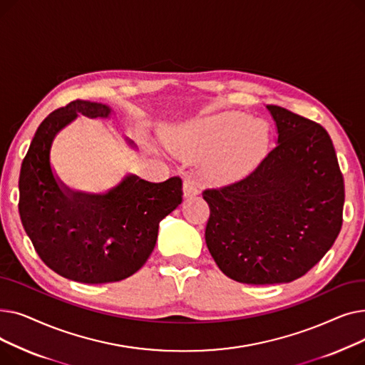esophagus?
I'll return each mask as SVG.
<instances>
[{"label":"esophagus","mask_w":365,"mask_h":365,"mask_svg":"<svg viewBox=\"0 0 365 365\" xmlns=\"http://www.w3.org/2000/svg\"><path fill=\"white\" fill-rule=\"evenodd\" d=\"M200 192V186L198 182L194 178H186L183 180V197L185 198H192L198 195Z\"/></svg>","instance_id":"1"}]
</instances>
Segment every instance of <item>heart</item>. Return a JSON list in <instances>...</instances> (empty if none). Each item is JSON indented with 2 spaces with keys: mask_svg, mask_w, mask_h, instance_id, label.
<instances>
[{
  "mask_svg": "<svg viewBox=\"0 0 365 365\" xmlns=\"http://www.w3.org/2000/svg\"><path fill=\"white\" fill-rule=\"evenodd\" d=\"M170 148L187 157H208L212 175L222 180L235 179L250 170L269 145V128L237 110L219 112L183 127Z\"/></svg>",
  "mask_w": 365,
  "mask_h": 365,
  "instance_id": "heart-1",
  "label": "heart"
}]
</instances>
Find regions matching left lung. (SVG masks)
<instances>
[{"instance_id":"left-lung-1","label":"left lung","mask_w":365,"mask_h":365,"mask_svg":"<svg viewBox=\"0 0 365 365\" xmlns=\"http://www.w3.org/2000/svg\"><path fill=\"white\" fill-rule=\"evenodd\" d=\"M277 146L244 179L205 189V242L219 269L242 284L300 277L334 244L343 222L344 183L327 130L267 105Z\"/></svg>"}]
</instances>
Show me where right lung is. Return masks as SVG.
<instances>
[{
    "label": "right lung",
    "instance_id": "obj_1",
    "mask_svg": "<svg viewBox=\"0 0 365 365\" xmlns=\"http://www.w3.org/2000/svg\"><path fill=\"white\" fill-rule=\"evenodd\" d=\"M78 113L108 118L110 108L73 101L40 124L21 168L19 215L35 252L56 274L84 284L121 281L150 256L160 222L182 202V179L150 183L128 175L106 194L69 189L53 175L50 148Z\"/></svg>",
    "mask_w": 365,
    "mask_h": 365
}]
</instances>
